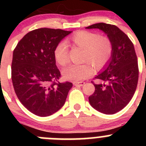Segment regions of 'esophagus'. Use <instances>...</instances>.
<instances>
[{
  "mask_svg": "<svg viewBox=\"0 0 146 146\" xmlns=\"http://www.w3.org/2000/svg\"><path fill=\"white\" fill-rule=\"evenodd\" d=\"M85 84V82H73V85H75V86L76 87H81L82 85Z\"/></svg>",
  "mask_w": 146,
  "mask_h": 146,
  "instance_id": "obj_1",
  "label": "esophagus"
}]
</instances>
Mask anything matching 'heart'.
I'll use <instances>...</instances> for the list:
<instances>
[{
	"mask_svg": "<svg viewBox=\"0 0 146 146\" xmlns=\"http://www.w3.org/2000/svg\"><path fill=\"white\" fill-rule=\"evenodd\" d=\"M73 44L83 49L82 62L88 64L70 65L62 70L64 79L73 82H80L88 78L93 73L91 66L96 70L105 67L111 59L113 46L107 36L89 31H78L70 37ZM54 56L58 65L64 66L68 61V48L64 41L60 42L54 50Z\"/></svg>",
	"mask_w": 146,
	"mask_h": 146,
	"instance_id": "b5f03b06",
	"label": "heart"
}]
</instances>
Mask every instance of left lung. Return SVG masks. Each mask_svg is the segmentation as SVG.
I'll use <instances>...</instances> for the list:
<instances>
[{
	"label": "left lung",
	"instance_id": "1",
	"mask_svg": "<svg viewBox=\"0 0 146 146\" xmlns=\"http://www.w3.org/2000/svg\"><path fill=\"white\" fill-rule=\"evenodd\" d=\"M86 29H99L112 43L111 59L95 77L100 82L93 83L95 90L89 102L100 112L114 114L129 104L136 91L138 67L134 46L127 35L113 25L97 23Z\"/></svg>",
	"mask_w": 146,
	"mask_h": 146
}]
</instances>
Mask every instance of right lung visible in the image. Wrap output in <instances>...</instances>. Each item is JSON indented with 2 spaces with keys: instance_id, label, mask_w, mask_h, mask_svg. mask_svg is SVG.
I'll use <instances>...</instances> for the list:
<instances>
[{
  "instance_id": "right-lung-1",
  "label": "right lung",
  "mask_w": 146,
  "mask_h": 146,
  "mask_svg": "<svg viewBox=\"0 0 146 146\" xmlns=\"http://www.w3.org/2000/svg\"><path fill=\"white\" fill-rule=\"evenodd\" d=\"M40 28L28 32L13 51L12 81L19 100L35 115L48 117L64 105L71 82H56L61 77L54 50L71 33Z\"/></svg>"
}]
</instances>
